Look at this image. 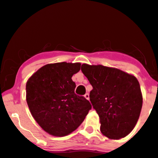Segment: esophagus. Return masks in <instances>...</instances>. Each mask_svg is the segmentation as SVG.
<instances>
[{
    "label": "esophagus",
    "mask_w": 158,
    "mask_h": 158,
    "mask_svg": "<svg viewBox=\"0 0 158 158\" xmlns=\"http://www.w3.org/2000/svg\"><path fill=\"white\" fill-rule=\"evenodd\" d=\"M84 96H85V98H86V99H87V100H89V98H90V96H89V94H86Z\"/></svg>",
    "instance_id": "esophagus-1"
}]
</instances>
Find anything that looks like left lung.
Here are the masks:
<instances>
[{
	"instance_id": "obj_1",
	"label": "left lung",
	"mask_w": 158,
	"mask_h": 158,
	"mask_svg": "<svg viewBox=\"0 0 158 158\" xmlns=\"http://www.w3.org/2000/svg\"><path fill=\"white\" fill-rule=\"evenodd\" d=\"M92 85L90 101L100 119V130L110 139H120L133 130L143 104L140 84L132 74L115 68L81 64Z\"/></svg>"
}]
</instances>
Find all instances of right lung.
<instances>
[{"mask_svg": "<svg viewBox=\"0 0 158 158\" xmlns=\"http://www.w3.org/2000/svg\"><path fill=\"white\" fill-rule=\"evenodd\" d=\"M80 67L79 62L47 64L26 82V102L32 116L51 135L71 133L92 107L84 96L74 93L76 84L71 78Z\"/></svg>", "mask_w": 158, "mask_h": 158, "instance_id": "add662e5", "label": "right lung"}]
</instances>
